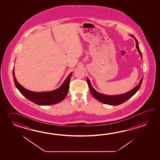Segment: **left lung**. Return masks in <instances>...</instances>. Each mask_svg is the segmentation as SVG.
<instances>
[{"instance_id": "left-lung-1", "label": "left lung", "mask_w": 160, "mask_h": 160, "mask_svg": "<svg viewBox=\"0 0 160 160\" xmlns=\"http://www.w3.org/2000/svg\"><path fill=\"white\" fill-rule=\"evenodd\" d=\"M132 37L134 38L136 42V48L137 49V50L138 51L141 58L142 60V53L140 51L139 48V45H138V42L137 40L136 39L135 37L132 35ZM143 77L141 79V81H139V83L136 86L135 88L130 90L129 92H127L126 93L122 94H118V95H106L103 94L102 93H100L99 92H97L94 88H92V85H91L90 81L89 80V79L87 77V82L88 83V88L89 90L91 92L92 96L95 98L96 99H97L99 102H102L103 103L109 105L116 106L120 104H122L123 102H126L127 100H128L130 98L132 97H133V95L136 94L137 92H138V90H139L141 85L142 82Z\"/></svg>"}]
</instances>
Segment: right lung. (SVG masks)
Segmentation results:
<instances>
[{
    "label": "right lung",
    "mask_w": 160,
    "mask_h": 160,
    "mask_svg": "<svg viewBox=\"0 0 160 160\" xmlns=\"http://www.w3.org/2000/svg\"><path fill=\"white\" fill-rule=\"evenodd\" d=\"M72 73L71 72L68 75L59 88L50 92H35L27 90L19 83L15 76L14 67L12 72L15 85L21 94L29 101L38 105L42 106L54 105L61 102L65 99L68 93Z\"/></svg>",
    "instance_id": "obj_1"
}]
</instances>
